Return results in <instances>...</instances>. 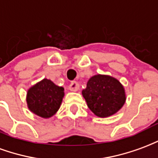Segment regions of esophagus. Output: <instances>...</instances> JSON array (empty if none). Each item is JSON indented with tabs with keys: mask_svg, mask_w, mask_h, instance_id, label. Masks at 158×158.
<instances>
[{
	"mask_svg": "<svg viewBox=\"0 0 158 158\" xmlns=\"http://www.w3.org/2000/svg\"><path fill=\"white\" fill-rule=\"evenodd\" d=\"M69 89L71 91H77L79 89V83L78 81H73L69 86Z\"/></svg>",
	"mask_w": 158,
	"mask_h": 158,
	"instance_id": "obj_1",
	"label": "esophagus"
}]
</instances>
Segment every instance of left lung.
I'll list each match as a JSON object with an SVG mask.
<instances>
[{
    "mask_svg": "<svg viewBox=\"0 0 158 158\" xmlns=\"http://www.w3.org/2000/svg\"><path fill=\"white\" fill-rule=\"evenodd\" d=\"M82 95L90 111L100 118L115 114L126 101L122 84L112 76L104 74L92 76L82 90Z\"/></svg>",
    "mask_w": 158,
    "mask_h": 158,
    "instance_id": "1",
    "label": "left lung"
}]
</instances>
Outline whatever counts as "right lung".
I'll list each match as a JSON object with an SVG mask.
<instances>
[{
    "label": "right lung",
    "mask_w": 158,
    "mask_h": 158,
    "mask_svg": "<svg viewBox=\"0 0 158 158\" xmlns=\"http://www.w3.org/2000/svg\"><path fill=\"white\" fill-rule=\"evenodd\" d=\"M63 96V87L56 85L50 79H44L29 88L26 101L33 113L43 118H49L58 111Z\"/></svg>",
    "instance_id": "add662e5"
}]
</instances>
